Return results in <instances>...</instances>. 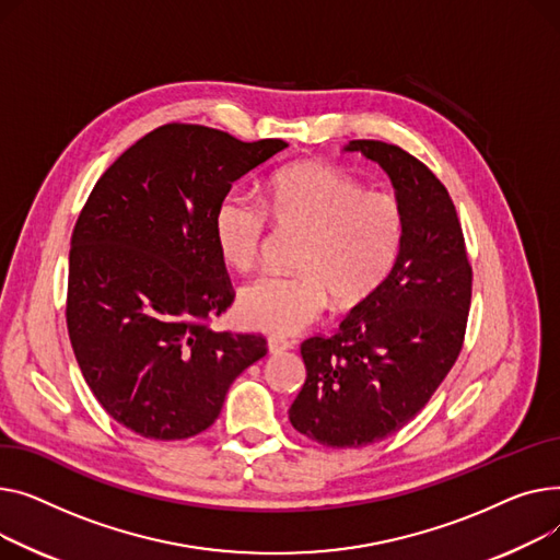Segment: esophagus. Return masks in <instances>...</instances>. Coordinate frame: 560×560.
Instances as JSON below:
<instances>
[{"label": "esophagus", "mask_w": 560, "mask_h": 560, "mask_svg": "<svg viewBox=\"0 0 560 560\" xmlns=\"http://www.w3.org/2000/svg\"><path fill=\"white\" fill-rule=\"evenodd\" d=\"M291 348V343L287 341V339H282V337H269V352L271 354H282V352H287Z\"/></svg>", "instance_id": "esophagus-1"}]
</instances>
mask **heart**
<instances>
[{"mask_svg": "<svg viewBox=\"0 0 560 560\" xmlns=\"http://www.w3.org/2000/svg\"><path fill=\"white\" fill-rule=\"evenodd\" d=\"M269 217L303 235L291 276H259L237 295L240 318L269 335H299L320 318L327 301L337 310L364 305L386 282L405 242V210L396 196L323 164L282 170L269 185L267 208L242 191L225 194L214 214L221 257L248 271L259 257Z\"/></svg>", "mask_w": 560, "mask_h": 560, "instance_id": "1", "label": "heart"}]
</instances>
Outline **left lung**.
Returning <instances> with one entry per match:
<instances>
[{
  "label": "left lung",
  "mask_w": 560,
  "mask_h": 560,
  "mask_svg": "<svg viewBox=\"0 0 560 560\" xmlns=\"http://www.w3.org/2000/svg\"><path fill=\"white\" fill-rule=\"evenodd\" d=\"M343 151L386 172L405 210V242L386 282L335 337L303 341L307 377L289 420L320 445L364 447L402 430L454 366L472 269L450 194L420 160L375 140Z\"/></svg>",
  "instance_id": "left-lung-1"
}]
</instances>
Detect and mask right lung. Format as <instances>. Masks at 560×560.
<instances>
[{"mask_svg": "<svg viewBox=\"0 0 560 560\" xmlns=\"http://www.w3.org/2000/svg\"><path fill=\"white\" fill-rule=\"evenodd\" d=\"M287 149L167 124L96 180L74 225L68 332L94 398L155 441L201 434L265 337L206 325L233 303L214 214L235 180Z\"/></svg>", "mask_w": 560, "mask_h": 560, "instance_id": "add662e5", "label": "right lung"}]
</instances>
